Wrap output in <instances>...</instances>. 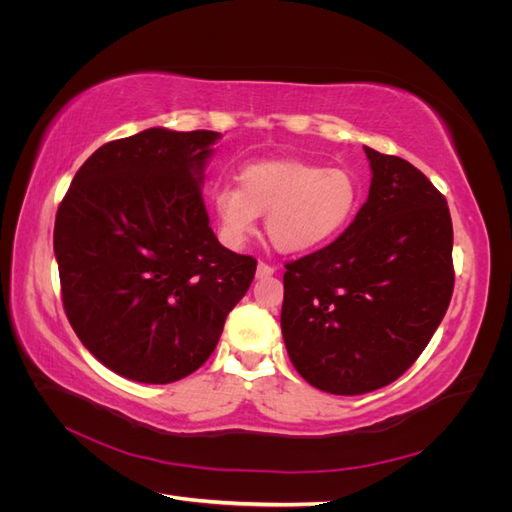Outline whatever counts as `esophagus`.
<instances>
[{
  "instance_id": "obj_1",
  "label": "esophagus",
  "mask_w": 512,
  "mask_h": 512,
  "mask_svg": "<svg viewBox=\"0 0 512 512\" xmlns=\"http://www.w3.org/2000/svg\"><path fill=\"white\" fill-rule=\"evenodd\" d=\"M275 273V267H271V265H267V262H258V267H256V277H271Z\"/></svg>"
}]
</instances>
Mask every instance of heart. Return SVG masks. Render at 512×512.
<instances>
[{"instance_id": "1", "label": "heart", "mask_w": 512, "mask_h": 512, "mask_svg": "<svg viewBox=\"0 0 512 512\" xmlns=\"http://www.w3.org/2000/svg\"><path fill=\"white\" fill-rule=\"evenodd\" d=\"M361 185L346 168L307 162H258L237 183L213 194L220 237L230 247L250 239L258 215L267 213V235L282 252H312L333 241L359 211Z\"/></svg>"}]
</instances>
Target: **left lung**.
<instances>
[{"mask_svg":"<svg viewBox=\"0 0 512 512\" xmlns=\"http://www.w3.org/2000/svg\"><path fill=\"white\" fill-rule=\"evenodd\" d=\"M367 203L333 243L286 262L282 333L320 391L363 395L421 356L453 297L446 198L404 158L365 147Z\"/></svg>","mask_w":512,"mask_h":512,"instance_id":"8db88e82","label":"left lung"}]
</instances>
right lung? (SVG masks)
<instances>
[{"label":"right lung","instance_id":"1","mask_svg":"<svg viewBox=\"0 0 512 512\" xmlns=\"http://www.w3.org/2000/svg\"><path fill=\"white\" fill-rule=\"evenodd\" d=\"M218 138L149 128L106 143L59 203L53 247L66 316L123 378L190 376L254 280L256 258L215 239L200 196Z\"/></svg>","mask_w":512,"mask_h":512}]
</instances>
